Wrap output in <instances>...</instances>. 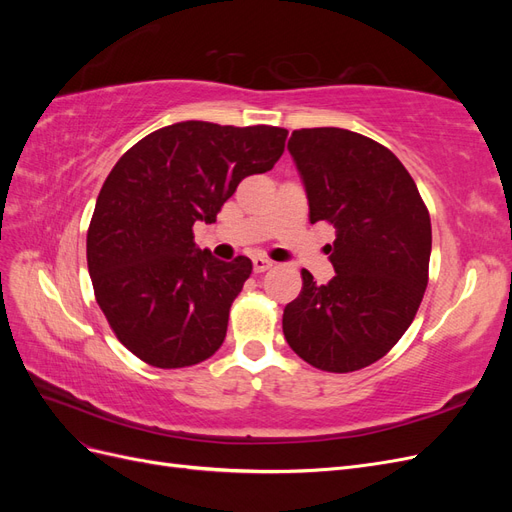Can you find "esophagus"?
I'll return each mask as SVG.
<instances>
[{"instance_id": "esophagus-1", "label": "esophagus", "mask_w": 512, "mask_h": 512, "mask_svg": "<svg viewBox=\"0 0 512 512\" xmlns=\"http://www.w3.org/2000/svg\"><path fill=\"white\" fill-rule=\"evenodd\" d=\"M252 265H254V273H265L273 267V262L269 258H262V256H254L252 258Z\"/></svg>"}]
</instances>
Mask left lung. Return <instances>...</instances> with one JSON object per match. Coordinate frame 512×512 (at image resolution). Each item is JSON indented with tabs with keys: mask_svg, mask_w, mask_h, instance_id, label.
Returning <instances> with one entry per match:
<instances>
[{
	"mask_svg": "<svg viewBox=\"0 0 512 512\" xmlns=\"http://www.w3.org/2000/svg\"><path fill=\"white\" fill-rule=\"evenodd\" d=\"M288 151L309 203V222H329L335 277L301 271L303 290L282 329L303 361L333 374L363 369L412 324L427 288L431 220L395 153L342 128L294 130Z\"/></svg>",
	"mask_w": 512,
	"mask_h": 512,
	"instance_id": "left-lung-1",
	"label": "left lung"
}]
</instances>
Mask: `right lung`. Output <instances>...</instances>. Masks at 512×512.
Listing matches in <instances>:
<instances>
[{"mask_svg":"<svg viewBox=\"0 0 512 512\" xmlns=\"http://www.w3.org/2000/svg\"><path fill=\"white\" fill-rule=\"evenodd\" d=\"M288 130L181 121L130 147L106 177L87 230L96 301L119 342L160 367H190L224 342L252 260L194 243L241 179L282 158Z\"/></svg>","mask_w":512,"mask_h":512,"instance_id":"add662e5","label":"right lung"}]
</instances>
